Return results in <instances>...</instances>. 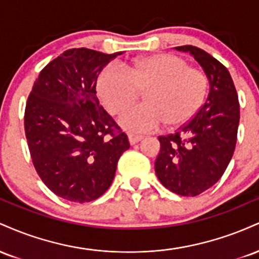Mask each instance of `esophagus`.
<instances>
[{"mask_svg":"<svg viewBox=\"0 0 259 259\" xmlns=\"http://www.w3.org/2000/svg\"><path fill=\"white\" fill-rule=\"evenodd\" d=\"M127 138H129V142L132 145H135V144H138L139 141H141L142 139H144V136H141V135H135V134H129V135H127Z\"/></svg>","mask_w":259,"mask_h":259,"instance_id":"obj_1","label":"esophagus"}]
</instances>
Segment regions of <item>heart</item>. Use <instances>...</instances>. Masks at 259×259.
Here are the masks:
<instances>
[{
  "label": "heart",
  "mask_w": 259,
  "mask_h": 259,
  "mask_svg": "<svg viewBox=\"0 0 259 259\" xmlns=\"http://www.w3.org/2000/svg\"><path fill=\"white\" fill-rule=\"evenodd\" d=\"M97 94L113 115L123 113L144 92L145 102L127 109L119 124L129 132L145 133L164 124L179 127L195 117L206 99L207 75L170 53L136 59L124 70L108 64L96 81Z\"/></svg>",
  "instance_id": "1"
}]
</instances>
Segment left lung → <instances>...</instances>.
<instances>
[{
    "label": "left lung",
    "mask_w": 259,
    "mask_h": 259,
    "mask_svg": "<svg viewBox=\"0 0 259 259\" xmlns=\"http://www.w3.org/2000/svg\"><path fill=\"white\" fill-rule=\"evenodd\" d=\"M200 63L209 94L200 111L177 133L159 136L154 170L162 185L180 196H197L222 178L236 146L240 105L230 73L221 62L191 45L175 47Z\"/></svg>",
    "instance_id": "obj_1"
}]
</instances>
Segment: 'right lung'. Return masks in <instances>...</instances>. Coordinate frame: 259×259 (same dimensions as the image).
Here are the masks:
<instances>
[{
	"label": "right lung",
	"instance_id": "right-lung-1",
	"mask_svg": "<svg viewBox=\"0 0 259 259\" xmlns=\"http://www.w3.org/2000/svg\"><path fill=\"white\" fill-rule=\"evenodd\" d=\"M119 55L67 50L41 70L28 97L24 127L32 163L64 200L84 203L102 196L130 147L96 96L97 76Z\"/></svg>",
	"mask_w": 259,
	"mask_h": 259
}]
</instances>
